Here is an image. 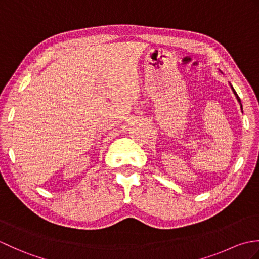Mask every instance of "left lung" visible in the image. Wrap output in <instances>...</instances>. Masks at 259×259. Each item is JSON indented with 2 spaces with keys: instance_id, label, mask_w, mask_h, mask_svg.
I'll list each match as a JSON object with an SVG mask.
<instances>
[{
  "instance_id": "1",
  "label": "left lung",
  "mask_w": 259,
  "mask_h": 259,
  "mask_svg": "<svg viewBox=\"0 0 259 259\" xmlns=\"http://www.w3.org/2000/svg\"><path fill=\"white\" fill-rule=\"evenodd\" d=\"M230 88H232V90H233V92H234V95H235L236 99H237V101L239 102V104H240V108H241V112H243V106H241V102H240V99H239L238 95H237V93H236V91H235V89H234V88H233V85H232V84H230Z\"/></svg>"
}]
</instances>
